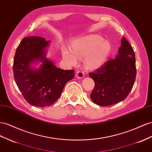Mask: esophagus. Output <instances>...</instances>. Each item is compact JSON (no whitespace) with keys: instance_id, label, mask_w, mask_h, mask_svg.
Returning <instances> with one entry per match:
<instances>
[{"instance_id":"esophagus-1","label":"esophagus","mask_w":152,"mask_h":152,"mask_svg":"<svg viewBox=\"0 0 152 152\" xmlns=\"http://www.w3.org/2000/svg\"><path fill=\"white\" fill-rule=\"evenodd\" d=\"M76 76L77 77V78H79V79H80V78H83L84 77V73L82 71H78Z\"/></svg>"}]
</instances>
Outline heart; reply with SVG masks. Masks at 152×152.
Returning <instances> with one entry per match:
<instances>
[{"label":"heart","instance_id":"b5f03b06","mask_svg":"<svg viewBox=\"0 0 152 152\" xmlns=\"http://www.w3.org/2000/svg\"><path fill=\"white\" fill-rule=\"evenodd\" d=\"M111 50L109 42L104 40L97 34L88 35L77 38L71 43V50L68 48H62L64 59L71 64L75 65L78 57H86V63L90 68H98L103 64Z\"/></svg>","mask_w":152,"mask_h":152}]
</instances>
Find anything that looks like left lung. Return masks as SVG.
Returning <instances> with one entry per match:
<instances>
[{"label":"left lung","mask_w":152,"mask_h":152,"mask_svg":"<svg viewBox=\"0 0 152 152\" xmlns=\"http://www.w3.org/2000/svg\"><path fill=\"white\" fill-rule=\"evenodd\" d=\"M118 54L89 74L95 81L90 97L98 105L118 103L125 100L132 89L136 76V57L132 46L125 38L121 39Z\"/></svg>","instance_id":"left-lung-1"}]
</instances>
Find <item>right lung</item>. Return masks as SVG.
<instances>
[{
  "mask_svg": "<svg viewBox=\"0 0 152 152\" xmlns=\"http://www.w3.org/2000/svg\"><path fill=\"white\" fill-rule=\"evenodd\" d=\"M50 41L38 36L24 38L16 48L13 61L14 78L28 104L46 107L61 96L67 82L73 79L74 70H64L45 57ZM42 62L39 69L32 68L34 62Z\"/></svg>",
  "mask_w": 152,
  "mask_h": 152,
  "instance_id": "obj_1",
  "label": "right lung"
}]
</instances>
